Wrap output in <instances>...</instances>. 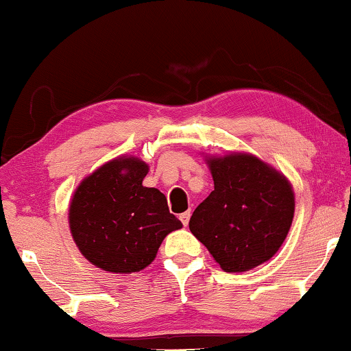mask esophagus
I'll return each instance as SVG.
<instances>
[{
	"instance_id": "1",
	"label": "esophagus",
	"mask_w": 351,
	"mask_h": 351,
	"mask_svg": "<svg viewBox=\"0 0 351 351\" xmlns=\"http://www.w3.org/2000/svg\"><path fill=\"white\" fill-rule=\"evenodd\" d=\"M189 217H191V212H184V214H181V215H180L181 223H183L184 227H188V223H189Z\"/></svg>"
}]
</instances>
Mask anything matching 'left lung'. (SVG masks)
Returning <instances> with one entry per match:
<instances>
[{"label":"left lung","mask_w":351,"mask_h":351,"mask_svg":"<svg viewBox=\"0 0 351 351\" xmlns=\"http://www.w3.org/2000/svg\"><path fill=\"white\" fill-rule=\"evenodd\" d=\"M214 191L189 220L191 233L225 272H246L280 250L295 215L290 180L250 152L206 155Z\"/></svg>","instance_id":"left-lung-1"}]
</instances>
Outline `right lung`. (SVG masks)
Listing matches in <instances>:
<instances>
[{"label":"right lung","instance_id":"1","mask_svg":"<svg viewBox=\"0 0 351 351\" xmlns=\"http://www.w3.org/2000/svg\"><path fill=\"white\" fill-rule=\"evenodd\" d=\"M149 165L119 155L87 175L74 191L68 220L74 243L90 264L132 274L152 264L168 233L183 223L168 210L165 194L145 188Z\"/></svg>","mask_w":351,"mask_h":351}]
</instances>
